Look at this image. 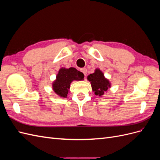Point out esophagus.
Segmentation results:
<instances>
[{
	"mask_svg": "<svg viewBox=\"0 0 160 160\" xmlns=\"http://www.w3.org/2000/svg\"><path fill=\"white\" fill-rule=\"evenodd\" d=\"M80 71H81L82 72H83V73L84 74L85 76H86V75H87V69H85V68H82V69H80Z\"/></svg>",
	"mask_w": 160,
	"mask_h": 160,
	"instance_id": "1",
	"label": "esophagus"
}]
</instances>
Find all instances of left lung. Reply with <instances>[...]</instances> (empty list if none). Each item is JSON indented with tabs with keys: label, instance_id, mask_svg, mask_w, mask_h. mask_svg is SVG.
Instances as JSON below:
<instances>
[{
	"label": "left lung",
	"instance_id": "8db88e82",
	"mask_svg": "<svg viewBox=\"0 0 160 160\" xmlns=\"http://www.w3.org/2000/svg\"><path fill=\"white\" fill-rule=\"evenodd\" d=\"M88 80L90 81L92 91L98 97H102L105 92L111 88V83L107 78H105L103 72L99 69H96L93 73L88 76Z\"/></svg>",
	"mask_w": 160,
	"mask_h": 160
}]
</instances>
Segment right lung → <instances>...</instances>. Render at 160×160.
I'll return each instance as SVG.
<instances>
[{"mask_svg": "<svg viewBox=\"0 0 160 160\" xmlns=\"http://www.w3.org/2000/svg\"><path fill=\"white\" fill-rule=\"evenodd\" d=\"M83 72L77 71L74 67L66 69L62 67L58 72L56 79L52 82V89L62 98H67L69 92L70 85L73 81H82L84 79Z\"/></svg>", "mask_w": 160, "mask_h": 160, "instance_id": "1", "label": "right lung"}]
</instances>
